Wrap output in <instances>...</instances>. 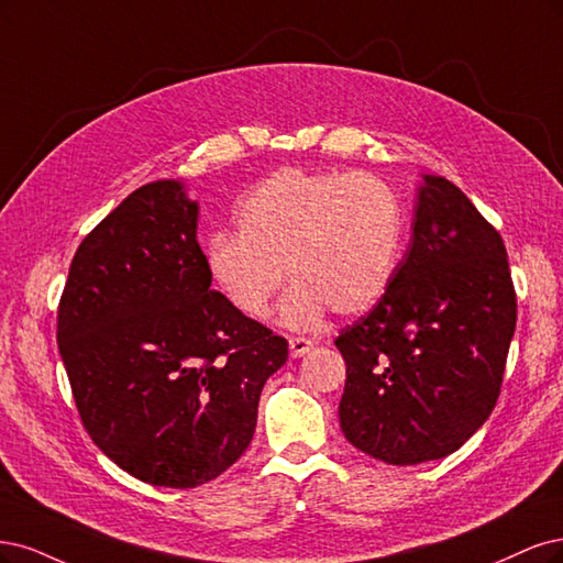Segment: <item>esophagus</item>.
Listing matches in <instances>:
<instances>
[{"label":"esophagus","instance_id":"34e87169","mask_svg":"<svg viewBox=\"0 0 563 563\" xmlns=\"http://www.w3.org/2000/svg\"><path fill=\"white\" fill-rule=\"evenodd\" d=\"M311 349H313L311 339H303V336L289 339V355H292V357H303Z\"/></svg>","mask_w":563,"mask_h":563}]
</instances>
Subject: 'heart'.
I'll return each instance as SVG.
<instances>
[{"mask_svg": "<svg viewBox=\"0 0 563 563\" xmlns=\"http://www.w3.org/2000/svg\"><path fill=\"white\" fill-rule=\"evenodd\" d=\"M235 235L212 233L208 276L231 308L250 320L280 303L289 330H311L332 311L367 313L386 297L405 247V208L397 191L369 173L283 168L233 210Z\"/></svg>", "mask_w": 563, "mask_h": 563, "instance_id": "heart-1", "label": "heart"}]
</instances>
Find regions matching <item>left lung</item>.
Listing matches in <instances>:
<instances>
[{
	"label": "left lung",
	"mask_w": 563,
	"mask_h": 563,
	"mask_svg": "<svg viewBox=\"0 0 563 563\" xmlns=\"http://www.w3.org/2000/svg\"><path fill=\"white\" fill-rule=\"evenodd\" d=\"M411 229L386 297L334 341L346 360L341 430L388 465L438 461L473 438L517 324L500 233L456 185L423 175Z\"/></svg>",
	"instance_id": "obj_1"
}]
</instances>
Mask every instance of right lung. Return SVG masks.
<instances>
[{
  "label": "right lung",
  "instance_id": "1",
  "mask_svg": "<svg viewBox=\"0 0 563 563\" xmlns=\"http://www.w3.org/2000/svg\"><path fill=\"white\" fill-rule=\"evenodd\" d=\"M198 203L177 179L140 189L81 241L58 349L90 440L125 473L194 488L252 442L287 341L210 287Z\"/></svg>",
  "mask_w": 563,
  "mask_h": 563
}]
</instances>
